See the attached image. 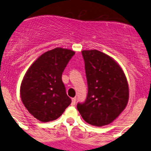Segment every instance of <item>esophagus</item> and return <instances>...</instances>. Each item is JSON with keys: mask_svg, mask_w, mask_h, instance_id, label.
<instances>
[{"mask_svg": "<svg viewBox=\"0 0 151 151\" xmlns=\"http://www.w3.org/2000/svg\"><path fill=\"white\" fill-rule=\"evenodd\" d=\"M76 103V98H73V99H72L71 105L72 106H75Z\"/></svg>", "mask_w": 151, "mask_h": 151, "instance_id": "34e87169", "label": "esophagus"}]
</instances>
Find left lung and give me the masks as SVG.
Returning a JSON list of instances; mask_svg holds the SVG:
<instances>
[{"label": "left lung", "instance_id": "8db88e82", "mask_svg": "<svg viewBox=\"0 0 151 151\" xmlns=\"http://www.w3.org/2000/svg\"><path fill=\"white\" fill-rule=\"evenodd\" d=\"M88 92L77 109L89 124L103 127L112 123L125 109L129 85L124 70L111 57L100 51L83 50Z\"/></svg>", "mask_w": 151, "mask_h": 151}]
</instances>
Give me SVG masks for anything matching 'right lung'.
Wrapping results in <instances>:
<instances>
[{
	"instance_id": "1",
	"label": "right lung",
	"mask_w": 151,
	"mask_h": 151,
	"mask_svg": "<svg viewBox=\"0 0 151 151\" xmlns=\"http://www.w3.org/2000/svg\"><path fill=\"white\" fill-rule=\"evenodd\" d=\"M74 55V51L68 48L48 51L39 57L24 76L21 99L29 113L41 122L58 119L71 103L62 73Z\"/></svg>"
}]
</instances>
